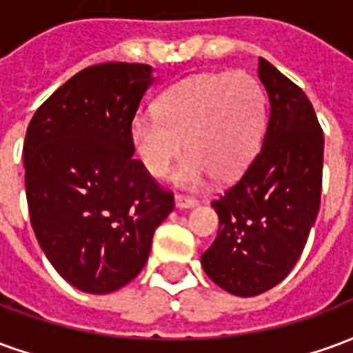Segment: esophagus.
Returning <instances> with one entry per match:
<instances>
[{
  "label": "esophagus",
  "instance_id": "esophagus-1",
  "mask_svg": "<svg viewBox=\"0 0 353 353\" xmlns=\"http://www.w3.org/2000/svg\"><path fill=\"white\" fill-rule=\"evenodd\" d=\"M176 206L177 208H194L199 206V200L185 196V194H176Z\"/></svg>",
  "mask_w": 353,
  "mask_h": 353
}]
</instances>
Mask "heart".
Returning a JSON list of instances; mask_svg holds the SVG:
<instances>
[{
	"label": "heart",
	"instance_id": "heart-1",
	"mask_svg": "<svg viewBox=\"0 0 353 353\" xmlns=\"http://www.w3.org/2000/svg\"><path fill=\"white\" fill-rule=\"evenodd\" d=\"M266 92L248 72L202 73L164 90L157 115L132 123V141L154 177L166 176L185 151L176 183L199 187L214 176L229 181L257 154L266 130Z\"/></svg>",
	"mask_w": 353,
	"mask_h": 353
}]
</instances>
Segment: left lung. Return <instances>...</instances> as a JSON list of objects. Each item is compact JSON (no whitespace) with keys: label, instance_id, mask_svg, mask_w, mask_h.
Instances as JSON below:
<instances>
[{"label":"left lung","instance_id":"1","mask_svg":"<svg viewBox=\"0 0 353 353\" xmlns=\"http://www.w3.org/2000/svg\"><path fill=\"white\" fill-rule=\"evenodd\" d=\"M259 79L270 103L263 145L212 202L219 230L202 253L210 280L238 296L261 295L291 272L321 200L323 130L310 100L265 58Z\"/></svg>","mask_w":353,"mask_h":353}]
</instances>
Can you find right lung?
<instances>
[{"label":"right lung","mask_w":353,"mask_h":353,"mask_svg":"<svg viewBox=\"0 0 353 353\" xmlns=\"http://www.w3.org/2000/svg\"><path fill=\"white\" fill-rule=\"evenodd\" d=\"M153 81L147 64L90 65L50 94L28 126L32 229L57 272L85 293L134 280L174 210V192L134 159L132 121Z\"/></svg>","instance_id":"add662e5"}]
</instances>
